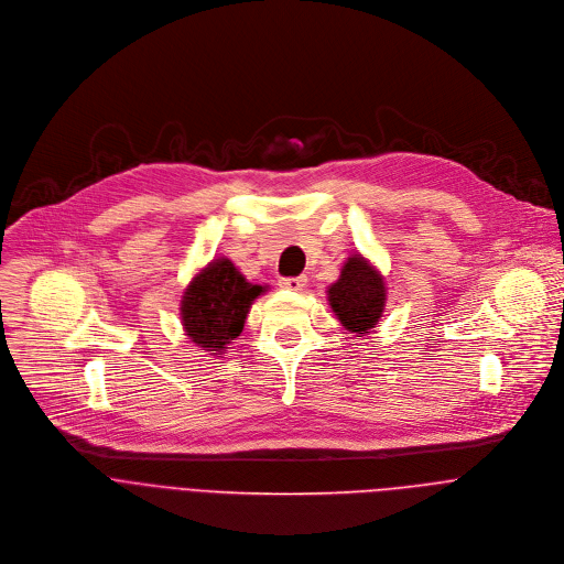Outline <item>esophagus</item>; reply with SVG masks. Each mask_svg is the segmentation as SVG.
<instances>
[{
    "label": "esophagus",
    "instance_id": "obj_1",
    "mask_svg": "<svg viewBox=\"0 0 564 564\" xmlns=\"http://www.w3.org/2000/svg\"><path fill=\"white\" fill-rule=\"evenodd\" d=\"M307 279L305 276H290V279H281V288L292 290V292H301L305 288Z\"/></svg>",
    "mask_w": 564,
    "mask_h": 564
}]
</instances>
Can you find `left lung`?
Returning a JSON list of instances; mask_svg holds the SVG:
<instances>
[{
  "mask_svg": "<svg viewBox=\"0 0 564 564\" xmlns=\"http://www.w3.org/2000/svg\"><path fill=\"white\" fill-rule=\"evenodd\" d=\"M328 303L348 333L364 337L379 324L386 307L383 276L357 252L348 257L339 279L328 288Z\"/></svg>",
  "mask_w": 564,
  "mask_h": 564,
  "instance_id": "1",
  "label": "left lung"
}]
</instances>
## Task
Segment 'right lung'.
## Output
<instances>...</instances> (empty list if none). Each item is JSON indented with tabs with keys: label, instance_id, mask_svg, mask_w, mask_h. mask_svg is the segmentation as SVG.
<instances>
[{
	"label": "right lung",
	"instance_id": "obj_1",
	"mask_svg": "<svg viewBox=\"0 0 564 564\" xmlns=\"http://www.w3.org/2000/svg\"><path fill=\"white\" fill-rule=\"evenodd\" d=\"M263 292L265 285L250 283L229 259H214L183 292L181 324L185 335L209 355L225 352L243 333L250 307Z\"/></svg>",
	"mask_w": 564,
	"mask_h": 564
}]
</instances>
